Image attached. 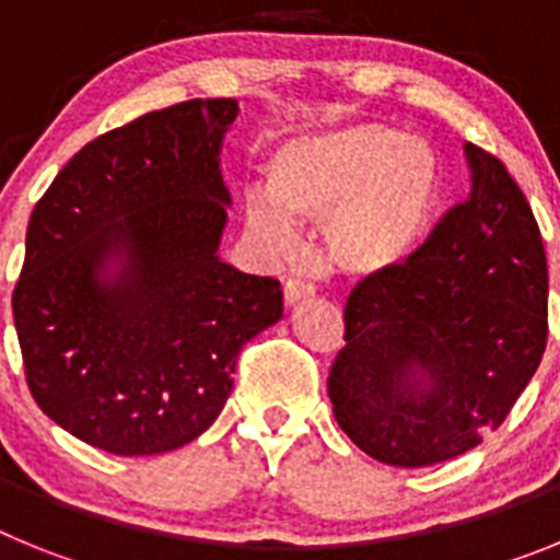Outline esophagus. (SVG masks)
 Returning a JSON list of instances; mask_svg holds the SVG:
<instances>
[{"label":"esophagus","instance_id":"esophagus-1","mask_svg":"<svg viewBox=\"0 0 560 560\" xmlns=\"http://www.w3.org/2000/svg\"><path fill=\"white\" fill-rule=\"evenodd\" d=\"M314 294V285L308 283V280H300V277H289L283 283V296H285V303L294 305L300 303V300H305V296Z\"/></svg>","mask_w":560,"mask_h":560}]
</instances>
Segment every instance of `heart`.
Masks as SVG:
<instances>
[{"label": "heart", "mask_w": 560, "mask_h": 560, "mask_svg": "<svg viewBox=\"0 0 560 560\" xmlns=\"http://www.w3.org/2000/svg\"><path fill=\"white\" fill-rule=\"evenodd\" d=\"M266 187L246 192V224L271 249L296 244V221H325L339 269H393L432 224L443 167L427 140L381 122L289 137L271 151Z\"/></svg>", "instance_id": "obj_1"}]
</instances>
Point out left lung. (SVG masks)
Returning a JSON list of instances; mask_svg holds the SVG:
<instances>
[{"instance_id":"left-lung-1","label":"left lung","mask_w":560,"mask_h":560,"mask_svg":"<svg viewBox=\"0 0 560 560\" xmlns=\"http://www.w3.org/2000/svg\"><path fill=\"white\" fill-rule=\"evenodd\" d=\"M471 192L429 241L345 305L334 415L378 463L420 468L497 432L547 348V255L502 160L465 145ZM427 377L429 385H420Z\"/></svg>"}]
</instances>
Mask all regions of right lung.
<instances>
[{"label": "right lung", "instance_id": "obj_1", "mask_svg": "<svg viewBox=\"0 0 560 560\" xmlns=\"http://www.w3.org/2000/svg\"><path fill=\"white\" fill-rule=\"evenodd\" d=\"M237 101H185L101 133L30 215L13 289L27 387L47 418L120 457L199 438L237 353L283 316L275 277L219 260V151ZM124 255L114 281L107 260Z\"/></svg>", "mask_w": 560, "mask_h": 560}]
</instances>
